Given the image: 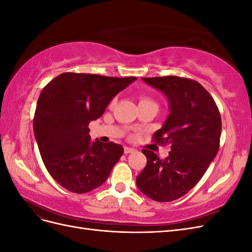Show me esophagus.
Masks as SVG:
<instances>
[{"label": "esophagus", "instance_id": "34e87169", "mask_svg": "<svg viewBox=\"0 0 252 252\" xmlns=\"http://www.w3.org/2000/svg\"><path fill=\"white\" fill-rule=\"evenodd\" d=\"M135 150L133 148H130V147H125L124 148V154L125 155H128V154H132V152H134Z\"/></svg>", "mask_w": 252, "mask_h": 252}]
</instances>
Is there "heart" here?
<instances>
[{"instance_id":"1","label":"heart","mask_w":252,"mask_h":252,"mask_svg":"<svg viewBox=\"0 0 252 252\" xmlns=\"http://www.w3.org/2000/svg\"><path fill=\"white\" fill-rule=\"evenodd\" d=\"M140 103H146V102H152L149 97H147V96H145V95H141L140 97ZM155 103V102H154Z\"/></svg>"}]
</instances>
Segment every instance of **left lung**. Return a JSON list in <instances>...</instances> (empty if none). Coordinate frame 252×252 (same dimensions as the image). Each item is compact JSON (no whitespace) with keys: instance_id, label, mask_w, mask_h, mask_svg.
Returning a JSON list of instances; mask_svg holds the SVG:
<instances>
[{"instance_id":"obj_1","label":"left lung","mask_w":252,"mask_h":252,"mask_svg":"<svg viewBox=\"0 0 252 252\" xmlns=\"http://www.w3.org/2000/svg\"><path fill=\"white\" fill-rule=\"evenodd\" d=\"M167 96L170 113L154 141L170 144L169 156L159 158L143 149L147 164L136 177V186L157 202H171L192 189L220 148L222 121L210 94L196 81L174 77L142 78Z\"/></svg>"}]
</instances>
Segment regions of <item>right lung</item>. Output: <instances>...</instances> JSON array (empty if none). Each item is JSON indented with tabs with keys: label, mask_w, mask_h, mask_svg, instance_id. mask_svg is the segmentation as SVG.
I'll list each match as a JSON object with an SVG mask.
<instances>
[{
	"label": "right lung",
	"mask_w": 252,
	"mask_h": 252,
	"mask_svg": "<svg viewBox=\"0 0 252 252\" xmlns=\"http://www.w3.org/2000/svg\"><path fill=\"white\" fill-rule=\"evenodd\" d=\"M135 80L65 72L43 88L33 131L43 163L61 186L86 193L108 179L124 149L113 142L91 141L88 125Z\"/></svg>",
	"instance_id": "right-lung-1"
}]
</instances>
